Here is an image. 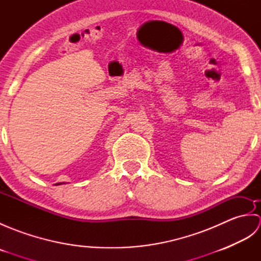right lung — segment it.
Returning <instances> with one entry per match:
<instances>
[{
  "label": "right lung",
  "mask_w": 261,
  "mask_h": 261,
  "mask_svg": "<svg viewBox=\"0 0 261 261\" xmlns=\"http://www.w3.org/2000/svg\"><path fill=\"white\" fill-rule=\"evenodd\" d=\"M60 184H63V182H58V184H55V185H60Z\"/></svg>",
  "instance_id": "obj_1"
}]
</instances>
